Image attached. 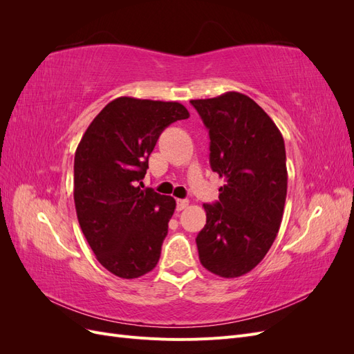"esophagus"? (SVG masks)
I'll return each mask as SVG.
<instances>
[{
    "mask_svg": "<svg viewBox=\"0 0 354 354\" xmlns=\"http://www.w3.org/2000/svg\"><path fill=\"white\" fill-rule=\"evenodd\" d=\"M189 205L187 199H177V211H183Z\"/></svg>",
    "mask_w": 354,
    "mask_h": 354,
    "instance_id": "esophagus-1",
    "label": "esophagus"
}]
</instances>
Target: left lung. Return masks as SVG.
Masks as SVG:
<instances>
[{
    "label": "left lung",
    "mask_w": 354,
    "mask_h": 354,
    "mask_svg": "<svg viewBox=\"0 0 354 354\" xmlns=\"http://www.w3.org/2000/svg\"><path fill=\"white\" fill-rule=\"evenodd\" d=\"M190 103L209 134L211 168L224 178L218 201L203 203L199 260L214 274L239 277L264 259L281 227L288 187L283 137L242 93Z\"/></svg>",
    "instance_id": "obj_1"
}]
</instances>
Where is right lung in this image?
I'll return each mask as SVG.
<instances>
[{"label":"right lung","mask_w":354,"mask_h":354,"mask_svg":"<svg viewBox=\"0 0 354 354\" xmlns=\"http://www.w3.org/2000/svg\"><path fill=\"white\" fill-rule=\"evenodd\" d=\"M187 118L177 102L118 97L94 118L75 152L81 230L99 263L122 279L152 272L159 261L176 201L138 183L160 133Z\"/></svg>","instance_id":"add662e5"}]
</instances>
